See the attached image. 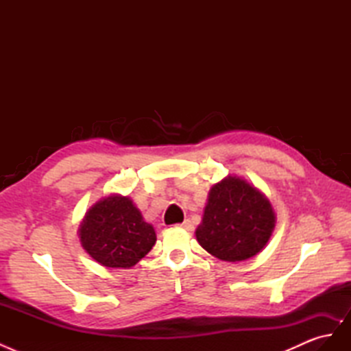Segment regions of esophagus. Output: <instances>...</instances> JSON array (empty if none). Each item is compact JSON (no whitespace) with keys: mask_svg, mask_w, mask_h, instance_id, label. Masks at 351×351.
<instances>
[{"mask_svg":"<svg viewBox=\"0 0 351 351\" xmlns=\"http://www.w3.org/2000/svg\"><path fill=\"white\" fill-rule=\"evenodd\" d=\"M178 227H182V228H184V230H187V231H192V230H193L192 222H190L189 219H186L184 222H182V224H180Z\"/></svg>","mask_w":351,"mask_h":351,"instance_id":"obj_1","label":"esophagus"}]
</instances>
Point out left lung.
<instances>
[{"mask_svg":"<svg viewBox=\"0 0 351 351\" xmlns=\"http://www.w3.org/2000/svg\"><path fill=\"white\" fill-rule=\"evenodd\" d=\"M277 222L269 199L247 180L228 174L210 187L195 234L212 256L241 262L267 246Z\"/></svg>","mask_w":351,"mask_h":351,"instance_id":"left-lung-1","label":"left lung"}]
</instances>
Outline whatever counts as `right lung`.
Masks as SVG:
<instances>
[{
	"mask_svg": "<svg viewBox=\"0 0 351 351\" xmlns=\"http://www.w3.org/2000/svg\"><path fill=\"white\" fill-rule=\"evenodd\" d=\"M82 247L107 268H132L156 241L152 224L129 196H104L84 214L79 226Z\"/></svg>",
	"mask_w": 351,
	"mask_h": 351,
	"instance_id": "right-lung-1",
	"label": "right lung"
}]
</instances>
